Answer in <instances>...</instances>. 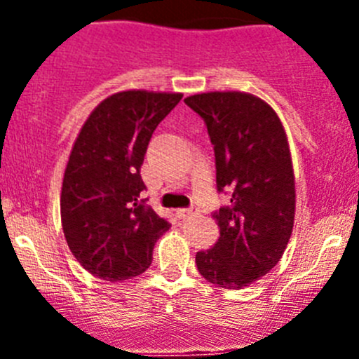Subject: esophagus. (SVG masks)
I'll use <instances>...</instances> for the list:
<instances>
[{
    "label": "esophagus",
    "instance_id": "esophagus-1",
    "mask_svg": "<svg viewBox=\"0 0 359 359\" xmlns=\"http://www.w3.org/2000/svg\"><path fill=\"white\" fill-rule=\"evenodd\" d=\"M198 208H180V210H177V217H182V219H190L192 217V215H196L198 214Z\"/></svg>",
    "mask_w": 359,
    "mask_h": 359
}]
</instances>
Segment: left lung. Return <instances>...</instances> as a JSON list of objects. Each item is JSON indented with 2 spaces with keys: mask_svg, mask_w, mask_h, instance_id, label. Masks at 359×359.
<instances>
[{
  "mask_svg": "<svg viewBox=\"0 0 359 359\" xmlns=\"http://www.w3.org/2000/svg\"><path fill=\"white\" fill-rule=\"evenodd\" d=\"M185 104L207 126L214 145L215 187L228 205L214 212L219 239L196 253L208 282L241 290L280 261L294 221L290 145L277 113L241 91L192 95Z\"/></svg>",
  "mask_w": 359,
  "mask_h": 359,
  "instance_id": "left-lung-1",
  "label": "left lung"
}]
</instances>
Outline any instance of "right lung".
<instances>
[{"label":"right lung","mask_w":359,"mask_h":359,"mask_svg":"<svg viewBox=\"0 0 359 359\" xmlns=\"http://www.w3.org/2000/svg\"><path fill=\"white\" fill-rule=\"evenodd\" d=\"M182 93L122 91L98 104L66 165L61 219L68 246L91 275L109 282L144 273L170 228L142 199L145 151Z\"/></svg>","instance_id":"add662e5"}]
</instances>
